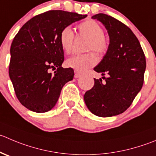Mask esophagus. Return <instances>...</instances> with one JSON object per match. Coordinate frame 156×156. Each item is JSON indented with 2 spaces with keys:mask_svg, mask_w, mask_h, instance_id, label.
<instances>
[{
  "mask_svg": "<svg viewBox=\"0 0 156 156\" xmlns=\"http://www.w3.org/2000/svg\"><path fill=\"white\" fill-rule=\"evenodd\" d=\"M81 74L79 72H77V71H75V78H79V77L81 76Z\"/></svg>",
  "mask_w": 156,
  "mask_h": 156,
  "instance_id": "1",
  "label": "esophagus"
}]
</instances>
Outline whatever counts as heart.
<instances>
[{
  "label": "heart",
  "mask_w": 156,
  "mask_h": 156,
  "mask_svg": "<svg viewBox=\"0 0 156 156\" xmlns=\"http://www.w3.org/2000/svg\"><path fill=\"white\" fill-rule=\"evenodd\" d=\"M80 34L89 38L86 45V50H94L98 55H104L109 48V41L104 34L102 27L93 20H87L78 25ZM75 39V33L70 27H65L60 31L58 40L60 46L65 53L69 54L72 51ZM98 57L94 52L75 55L66 61V66L77 72H85L93 67L98 62Z\"/></svg>",
  "instance_id": "heart-1"
}]
</instances>
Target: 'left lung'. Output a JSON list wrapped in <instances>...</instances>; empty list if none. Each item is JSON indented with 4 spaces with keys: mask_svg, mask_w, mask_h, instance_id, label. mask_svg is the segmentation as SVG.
Masks as SVG:
<instances>
[{
    "mask_svg": "<svg viewBox=\"0 0 156 156\" xmlns=\"http://www.w3.org/2000/svg\"><path fill=\"white\" fill-rule=\"evenodd\" d=\"M101 21L108 32L110 44L101 62L94 69L108 78L94 79L84 100L92 113L101 117L123 113L132 104L144 82L146 57L132 30L113 16L98 13L92 16Z\"/></svg>",
    "mask_w": 156,
    "mask_h": 156,
    "instance_id": "8db88e82",
    "label": "left lung"
}]
</instances>
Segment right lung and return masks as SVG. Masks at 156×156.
<instances>
[{
  "label": "right lung",
  "instance_id": "add662e5",
  "mask_svg": "<svg viewBox=\"0 0 156 156\" xmlns=\"http://www.w3.org/2000/svg\"><path fill=\"white\" fill-rule=\"evenodd\" d=\"M86 16L49 10L27 21L13 38L9 76L17 99L30 110H50L58 101L63 86L73 79V69L62 67L64 51L58 36L65 27ZM50 70L55 72L51 73Z\"/></svg>",
  "mask_w": 156,
  "mask_h": 156
}]
</instances>
